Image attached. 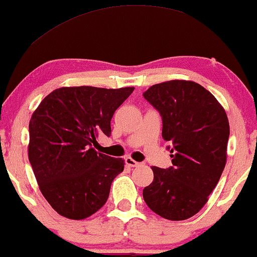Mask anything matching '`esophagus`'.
<instances>
[{
  "label": "esophagus",
  "mask_w": 257,
  "mask_h": 257,
  "mask_svg": "<svg viewBox=\"0 0 257 257\" xmlns=\"http://www.w3.org/2000/svg\"><path fill=\"white\" fill-rule=\"evenodd\" d=\"M125 164L128 166V167H138V166H141L140 162L135 161L132 158H126L125 159Z\"/></svg>",
  "instance_id": "obj_1"
}]
</instances>
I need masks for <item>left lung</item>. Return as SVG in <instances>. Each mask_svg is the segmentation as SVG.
<instances>
[{"label":"left lung","mask_w":257,"mask_h":257,"mask_svg":"<svg viewBox=\"0 0 257 257\" xmlns=\"http://www.w3.org/2000/svg\"><path fill=\"white\" fill-rule=\"evenodd\" d=\"M144 98L162 116L172 167L153 166L154 180L143 190L147 206L162 218L186 220L202 209L227 159L230 123L218 99L191 80L155 84Z\"/></svg>","instance_id":"left-lung-1"}]
</instances>
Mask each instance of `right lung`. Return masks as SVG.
I'll return each mask as SVG.
<instances>
[{
    "label": "right lung",
    "mask_w": 257,
    "mask_h": 257,
    "mask_svg": "<svg viewBox=\"0 0 257 257\" xmlns=\"http://www.w3.org/2000/svg\"><path fill=\"white\" fill-rule=\"evenodd\" d=\"M135 87H60L39 103L30 120L29 160L45 200L60 215L89 218L103 207L122 159L95 150L109 137L110 120Z\"/></svg>",
    "instance_id": "obj_1"
}]
</instances>
